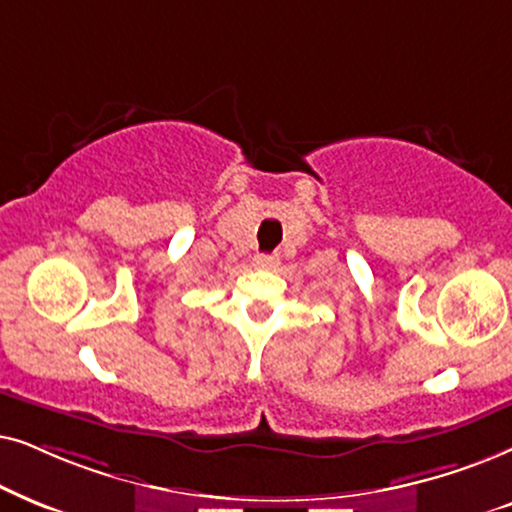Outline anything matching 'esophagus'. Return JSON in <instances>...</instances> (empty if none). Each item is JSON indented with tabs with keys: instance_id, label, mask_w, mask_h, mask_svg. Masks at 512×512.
<instances>
[{
	"instance_id": "esophagus-1",
	"label": "esophagus",
	"mask_w": 512,
	"mask_h": 512,
	"mask_svg": "<svg viewBox=\"0 0 512 512\" xmlns=\"http://www.w3.org/2000/svg\"><path fill=\"white\" fill-rule=\"evenodd\" d=\"M257 269H274L278 264V257L276 255H255V260H252Z\"/></svg>"
}]
</instances>
